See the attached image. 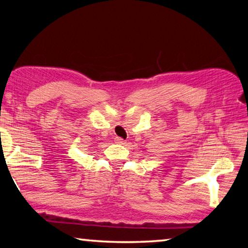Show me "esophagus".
<instances>
[{
    "label": "esophagus",
    "instance_id": "34e87169",
    "mask_svg": "<svg viewBox=\"0 0 248 248\" xmlns=\"http://www.w3.org/2000/svg\"><path fill=\"white\" fill-rule=\"evenodd\" d=\"M115 141L119 144H124L125 143V141L123 138H120V137H117V138H115Z\"/></svg>",
    "mask_w": 248,
    "mask_h": 248
}]
</instances>
